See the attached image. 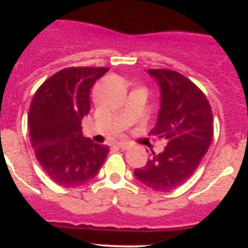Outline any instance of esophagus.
I'll list each match as a JSON object with an SVG mask.
<instances>
[{
  "mask_svg": "<svg viewBox=\"0 0 248 248\" xmlns=\"http://www.w3.org/2000/svg\"><path fill=\"white\" fill-rule=\"evenodd\" d=\"M118 147L121 148V149H128L129 148V144L127 143V142H118Z\"/></svg>",
  "mask_w": 248,
  "mask_h": 248,
  "instance_id": "esophagus-1",
  "label": "esophagus"
}]
</instances>
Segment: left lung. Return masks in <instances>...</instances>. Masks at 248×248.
<instances>
[{
    "instance_id": "1",
    "label": "left lung",
    "mask_w": 248,
    "mask_h": 248,
    "mask_svg": "<svg viewBox=\"0 0 248 248\" xmlns=\"http://www.w3.org/2000/svg\"><path fill=\"white\" fill-rule=\"evenodd\" d=\"M161 88L157 124L150 134L167 141L160 154L153 153L135 177L156 191H170L197 170L211 146L213 115L209 100L199 87L176 71L147 70Z\"/></svg>"
}]
</instances>
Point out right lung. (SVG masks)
<instances>
[{
	"label": "right lung",
	"mask_w": 248,
	"mask_h": 248,
	"mask_svg": "<svg viewBox=\"0 0 248 248\" xmlns=\"http://www.w3.org/2000/svg\"><path fill=\"white\" fill-rule=\"evenodd\" d=\"M108 67H69L39 86L29 108L30 141L46 175L58 186L75 187L94 178L109 147L82 135L90 113V91Z\"/></svg>",
	"instance_id": "obj_1"
}]
</instances>
